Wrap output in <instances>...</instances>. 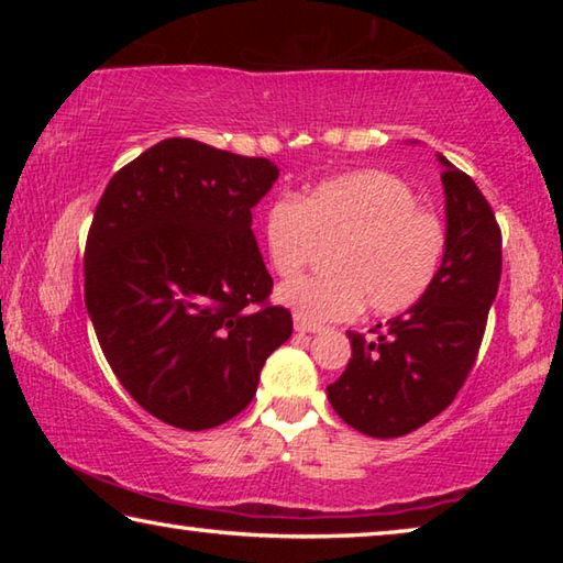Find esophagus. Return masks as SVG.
Segmentation results:
<instances>
[{
	"instance_id": "34e87169",
	"label": "esophagus",
	"mask_w": 563,
	"mask_h": 563,
	"mask_svg": "<svg viewBox=\"0 0 563 563\" xmlns=\"http://www.w3.org/2000/svg\"><path fill=\"white\" fill-rule=\"evenodd\" d=\"M322 328L316 325V322H308L302 320L300 316H295V332H320Z\"/></svg>"
}]
</instances>
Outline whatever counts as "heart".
<instances>
[{
  "instance_id": "obj_1",
  "label": "heart",
  "mask_w": 563,
  "mask_h": 563,
  "mask_svg": "<svg viewBox=\"0 0 563 563\" xmlns=\"http://www.w3.org/2000/svg\"><path fill=\"white\" fill-rule=\"evenodd\" d=\"M273 271L292 278L332 245L330 273L285 283L278 300L308 322L347 320L362 310L399 316L440 278L450 233L440 216L389 170L367 168L322 180L300 198L280 196L263 213Z\"/></svg>"
}]
</instances>
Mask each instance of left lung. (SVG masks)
I'll return each mask as SVG.
<instances>
[{
  "label": "left lung",
  "mask_w": 563,
  "mask_h": 563,
  "mask_svg": "<svg viewBox=\"0 0 563 563\" xmlns=\"http://www.w3.org/2000/svg\"><path fill=\"white\" fill-rule=\"evenodd\" d=\"M450 247L432 290L415 308L377 325L373 338L347 332L352 357L328 387L350 427L367 437H402L452 405L482 345L501 278V231L474 180L442 154Z\"/></svg>",
  "instance_id": "left-lung-1"
}]
</instances>
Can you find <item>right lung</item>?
I'll list each match as a JSON object with an SVG mask.
<instances>
[{
	"label": "right lung",
	"instance_id": "add662e5",
	"mask_svg": "<svg viewBox=\"0 0 563 563\" xmlns=\"http://www.w3.org/2000/svg\"><path fill=\"white\" fill-rule=\"evenodd\" d=\"M268 158L164 139L109 180L84 253V300L123 389L198 432L251 405L292 318L251 231L278 180Z\"/></svg>",
	"mask_w": 563,
	"mask_h": 563
}]
</instances>
